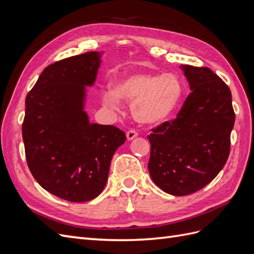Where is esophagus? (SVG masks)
Listing matches in <instances>:
<instances>
[{"mask_svg": "<svg viewBox=\"0 0 254 254\" xmlns=\"http://www.w3.org/2000/svg\"><path fill=\"white\" fill-rule=\"evenodd\" d=\"M135 136H137V132L135 131L134 129H130L129 131H127V139L130 141V140H132V139H134Z\"/></svg>", "mask_w": 254, "mask_h": 254, "instance_id": "34e87169", "label": "esophagus"}]
</instances>
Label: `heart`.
Masks as SVG:
<instances>
[{"label": "heart", "mask_w": 254, "mask_h": 254, "mask_svg": "<svg viewBox=\"0 0 254 254\" xmlns=\"http://www.w3.org/2000/svg\"><path fill=\"white\" fill-rule=\"evenodd\" d=\"M183 94L184 86L178 75L139 72L115 80L113 90H107L103 97L111 107H117L120 99L132 102L134 120L140 124L156 125L175 112Z\"/></svg>", "instance_id": "heart-1"}]
</instances>
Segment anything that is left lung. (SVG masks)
<instances>
[{
	"label": "left lung",
	"instance_id": "obj_1",
	"mask_svg": "<svg viewBox=\"0 0 254 254\" xmlns=\"http://www.w3.org/2000/svg\"><path fill=\"white\" fill-rule=\"evenodd\" d=\"M191 92L173 121L151 129L148 171L174 196L193 194L225 166L235 113L230 88L206 66L181 65Z\"/></svg>",
	"mask_w": 254,
	"mask_h": 254
}]
</instances>
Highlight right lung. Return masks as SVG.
I'll return each mask as SVG.
<instances>
[{"mask_svg":"<svg viewBox=\"0 0 254 254\" xmlns=\"http://www.w3.org/2000/svg\"><path fill=\"white\" fill-rule=\"evenodd\" d=\"M101 59L88 52L44 68L25 99L22 136L30 173L51 194L84 202L104 190L112 157L126 141L123 130L91 124L84 86L94 83Z\"/></svg>","mask_w":254,"mask_h":254,"instance_id":"obj_1","label":"right lung"}]
</instances>
